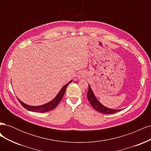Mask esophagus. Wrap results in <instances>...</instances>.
<instances>
[{
    "mask_svg": "<svg viewBox=\"0 0 151 151\" xmlns=\"http://www.w3.org/2000/svg\"><path fill=\"white\" fill-rule=\"evenodd\" d=\"M82 76H81V75H79V76H77V77H79V78H81V77H82Z\"/></svg>",
    "mask_w": 151,
    "mask_h": 151,
    "instance_id": "obj_1",
    "label": "esophagus"
}]
</instances>
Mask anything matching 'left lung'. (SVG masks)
<instances>
[{"mask_svg":"<svg viewBox=\"0 0 151 151\" xmlns=\"http://www.w3.org/2000/svg\"><path fill=\"white\" fill-rule=\"evenodd\" d=\"M87 97H88V99L91 106H92L96 110L101 113L113 114L122 110V109H115L109 108L104 106L103 104H102L98 101V99L96 98V97L95 96L93 91L92 89H91L89 84V89L88 91V93H87Z\"/></svg>","mask_w":151,"mask_h":151,"instance_id":"1","label":"left lung"}]
</instances>
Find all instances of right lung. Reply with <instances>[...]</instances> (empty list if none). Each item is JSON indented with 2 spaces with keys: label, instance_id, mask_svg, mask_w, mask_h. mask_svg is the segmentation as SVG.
Instances as JSON below:
<instances>
[{
  "label": "right lung",
  "instance_id": "add662e5",
  "mask_svg": "<svg viewBox=\"0 0 151 151\" xmlns=\"http://www.w3.org/2000/svg\"><path fill=\"white\" fill-rule=\"evenodd\" d=\"M71 82H72V80L68 82L67 84L63 86L62 88V89H60V91H59V93L57 94V95L52 100V101H50L48 103H45L44 104L40 105V106H31V105L25 104L24 103L21 101L18 98L17 99L19 100L20 103L22 104V106L24 108H25L26 109H28V111L41 112V113H45L49 111H51L54 108H55V107H57L58 103H60V101H61V99L63 96V95H64L67 87L71 83Z\"/></svg>",
  "mask_w": 151,
  "mask_h": 151
}]
</instances>
